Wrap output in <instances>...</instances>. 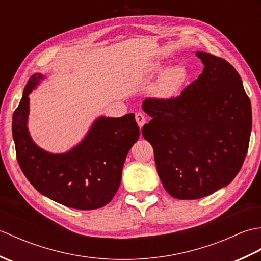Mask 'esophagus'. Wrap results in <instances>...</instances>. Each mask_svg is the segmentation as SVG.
<instances>
[{"label":"esophagus","mask_w":261,"mask_h":261,"mask_svg":"<svg viewBox=\"0 0 261 261\" xmlns=\"http://www.w3.org/2000/svg\"><path fill=\"white\" fill-rule=\"evenodd\" d=\"M136 121H137L138 125H139L140 127H142L143 125H145L146 121H147L146 115L143 114V113H141V112H138V113L136 114Z\"/></svg>","instance_id":"34e87169"}]
</instances>
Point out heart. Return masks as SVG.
<instances>
[{"mask_svg": "<svg viewBox=\"0 0 261 261\" xmlns=\"http://www.w3.org/2000/svg\"><path fill=\"white\" fill-rule=\"evenodd\" d=\"M162 66L157 65V69ZM187 73L182 66H174L167 69L160 77L158 83L153 88V92L159 97H170L180 90V87L186 81Z\"/></svg>", "mask_w": 261, "mask_h": 261, "instance_id": "heart-1", "label": "heart"}]
</instances>
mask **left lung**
<instances>
[{
	"label": "left lung",
	"mask_w": 261,
	"mask_h": 261,
	"mask_svg": "<svg viewBox=\"0 0 261 261\" xmlns=\"http://www.w3.org/2000/svg\"><path fill=\"white\" fill-rule=\"evenodd\" d=\"M203 73L179 96L147 98L142 127L165 190L178 199L211 195L233 180L250 140V99L226 60L197 51Z\"/></svg>",
	"instance_id": "8db88e82"
}]
</instances>
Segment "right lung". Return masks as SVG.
Segmentation results:
<instances>
[{
	"mask_svg": "<svg viewBox=\"0 0 261 261\" xmlns=\"http://www.w3.org/2000/svg\"><path fill=\"white\" fill-rule=\"evenodd\" d=\"M43 80L32 75L12 118V135L21 170L36 190L53 201L77 210H95L113 198L124 160L140 130L135 114L99 116L79 145L65 153L38 147L28 130L29 94Z\"/></svg>",
	"mask_w": 261,
	"mask_h": 261,
	"instance_id": "right-lung-1",
	"label": "right lung"
}]
</instances>
